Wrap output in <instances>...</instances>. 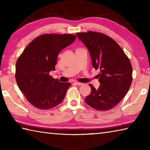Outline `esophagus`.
I'll return each mask as SVG.
<instances>
[{
  "instance_id": "obj_1",
  "label": "esophagus",
  "mask_w": 150,
  "mask_h": 150,
  "mask_svg": "<svg viewBox=\"0 0 150 150\" xmlns=\"http://www.w3.org/2000/svg\"><path fill=\"white\" fill-rule=\"evenodd\" d=\"M74 84H75L76 85H77V86H81L83 84V83H79V82H77V81H75V82H74Z\"/></svg>"
}]
</instances>
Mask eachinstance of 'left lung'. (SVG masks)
Listing matches in <instances>:
<instances>
[{"label":"left lung","instance_id":"1","mask_svg":"<svg viewBox=\"0 0 150 150\" xmlns=\"http://www.w3.org/2000/svg\"><path fill=\"white\" fill-rule=\"evenodd\" d=\"M77 37L89 51L92 65L100 69V86L92 84L91 93L85 102L95 110L106 111L116 106L126 96L132 81V68L129 59L117 43L101 33H77Z\"/></svg>","mask_w":150,"mask_h":150}]
</instances>
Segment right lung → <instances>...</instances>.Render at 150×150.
I'll list each match as a JSON object with an SVG mask.
<instances>
[{
	"mask_svg": "<svg viewBox=\"0 0 150 150\" xmlns=\"http://www.w3.org/2000/svg\"><path fill=\"white\" fill-rule=\"evenodd\" d=\"M71 34H44L27 46L16 65V80L28 101L36 108L48 110L60 103L71 86L49 75L55 70L62 50L75 41Z\"/></svg>",
	"mask_w": 150,
	"mask_h": 150,
	"instance_id": "1",
	"label": "right lung"
}]
</instances>
